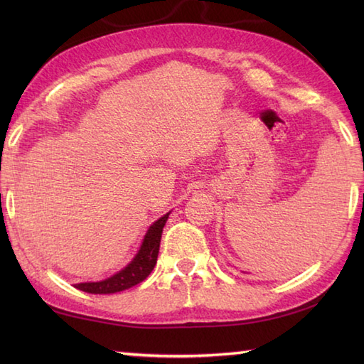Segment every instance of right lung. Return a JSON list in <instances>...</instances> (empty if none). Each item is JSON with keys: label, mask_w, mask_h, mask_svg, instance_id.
<instances>
[{"label": "right lung", "mask_w": 364, "mask_h": 364, "mask_svg": "<svg viewBox=\"0 0 364 364\" xmlns=\"http://www.w3.org/2000/svg\"><path fill=\"white\" fill-rule=\"evenodd\" d=\"M168 214L170 213L162 215L161 219H158L149 228V231H146V235L144 237V242L141 245V250L137 252L134 259L131 261L125 269H122L120 272L106 278L103 282L78 283L75 284V288L89 294H112V292L133 288V286H136L137 283L144 282L145 278L150 275L154 264H156L162 228L166 225Z\"/></svg>", "instance_id": "right-lung-1"}]
</instances>
